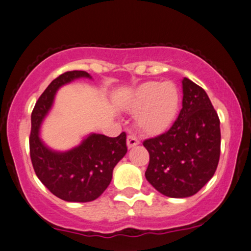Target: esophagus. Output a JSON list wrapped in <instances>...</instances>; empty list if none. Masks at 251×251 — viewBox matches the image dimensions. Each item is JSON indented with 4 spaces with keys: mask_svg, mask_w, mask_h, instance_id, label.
Segmentation results:
<instances>
[{
    "mask_svg": "<svg viewBox=\"0 0 251 251\" xmlns=\"http://www.w3.org/2000/svg\"><path fill=\"white\" fill-rule=\"evenodd\" d=\"M137 144H140V140L137 139L135 135L127 136V148H128V149H132V148L137 146Z\"/></svg>",
    "mask_w": 251,
    "mask_h": 251,
    "instance_id": "obj_1",
    "label": "esophagus"
}]
</instances>
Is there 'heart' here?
<instances>
[{
  "instance_id": "1",
  "label": "heart",
  "mask_w": 251,
  "mask_h": 251,
  "mask_svg": "<svg viewBox=\"0 0 251 251\" xmlns=\"http://www.w3.org/2000/svg\"><path fill=\"white\" fill-rule=\"evenodd\" d=\"M179 92L175 84L148 82L134 92L127 109L136 116L141 132L157 136L171 128L179 109Z\"/></svg>"
}]
</instances>
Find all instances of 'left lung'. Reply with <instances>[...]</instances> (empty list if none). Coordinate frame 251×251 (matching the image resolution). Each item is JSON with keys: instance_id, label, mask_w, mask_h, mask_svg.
<instances>
[{"instance_id": "1", "label": "left lung", "mask_w": 251, "mask_h": 251, "mask_svg": "<svg viewBox=\"0 0 251 251\" xmlns=\"http://www.w3.org/2000/svg\"><path fill=\"white\" fill-rule=\"evenodd\" d=\"M182 109L167 132L143 146L150 160L146 178L171 198H188L216 172L221 153L220 118L202 87L183 78Z\"/></svg>"}]
</instances>
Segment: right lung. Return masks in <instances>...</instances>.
I'll return each instance as SVG.
<instances>
[{
    "instance_id": "right-lung-1",
    "label": "right lung",
    "mask_w": 251,
    "mask_h": 251,
    "mask_svg": "<svg viewBox=\"0 0 251 251\" xmlns=\"http://www.w3.org/2000/svg\"><path fill=\"white\" fill-rule=\"evenodd\" d=\"M90 74L83 70L67 72L47 87L31 112L29 136L30 159L40 181L60 199L69 202H89L100 197L112 178V171L127 152L126 134L117 137L90 134L68 151H54L40 137L41 124L53 104L60 87Z\"/></svg>"
}]
</instances>
